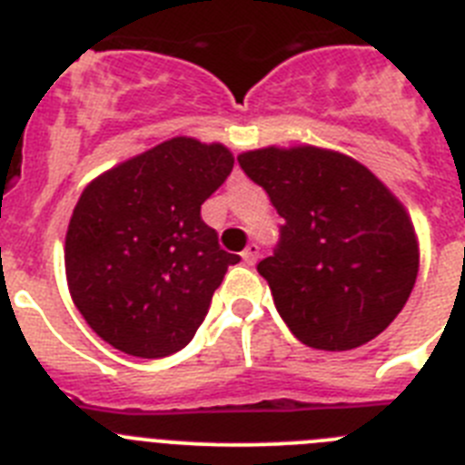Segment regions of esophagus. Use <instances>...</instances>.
Listing matches in <instances>:
<instances>
[{"label":"esophagus","instance_id":"1","mask_svg":"<svg viewBox=\"0 0 465 465\" xmlns=\"http://www.w3.org/2000/svg\"><path fill=\"white\" fill-rule=\"evenodd\" d=\"M258 256H261V246L258 244H249L244 249V253H242V258H244L246 265H256Z\"/></svg>","mask_w":465,"mask_h":465}]
</instances>
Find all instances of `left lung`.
I'll return each mask as SVG.
<instances>
[{
	"label": "left lung",
	"instance_id": "left-lung-1",
	"mask_svg": "<svg viewBox=\"0 0 465 465\" xmlns=\"http://www.w3.org/2000/svg\"><path fill=\"white\" fill-rule=\"evenodd\" d=\"M237 163L283 219L258 272L291 332L323 351L375 340L419 272L417 232L401 200L359 160L310 143L244 151Z\"/></svg>",
	"mask_w": 465,
	"mask_h": 465
}]
</instances>
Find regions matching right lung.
Masks as SVG:
<instances>
[{
	"instance_id": "obj_1",
	"label": "right lung",
	"mask_w": 465,
	"mask_h": 465,
	"mask_svg": "<svg viewBox=\"0 0 465 465\" xmlns=\"http://www.w3.org/2000/svg\"><path fill=\"white\" fill-rule=\"evenodd\" d=\"M223 143L174 137L88 183L69 219L64 270L74 305L118 351L163 359L186 347L240 256L200 207L232 172Z\"/></svg>"
}]
</instances>
